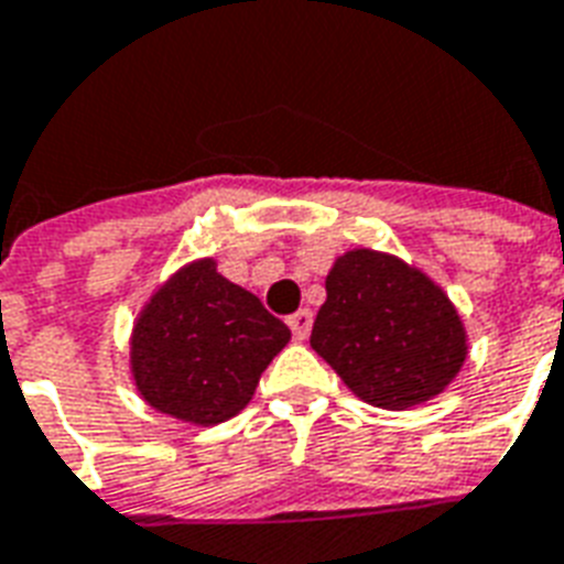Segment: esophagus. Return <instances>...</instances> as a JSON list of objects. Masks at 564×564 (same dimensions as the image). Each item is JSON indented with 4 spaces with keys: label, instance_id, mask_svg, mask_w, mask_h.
<instances>
[{
    "label": "esophagus",
    "instance_id": "34e87169",
    "mask_svg": "<svg viewBox=\"0 0 564 564\" xmlns=\"http://www.w3.org/2000/svg\"><path fill=\"white\" fill-rule=\"evenodd\" d=\"M288 327H291V333H294L297 341H306L308 333H312V312H308V308L294 312V315L288 317Z\"/></svg>",
    "mask_w": 564,
    "mask_h": 564
}]
</instances>
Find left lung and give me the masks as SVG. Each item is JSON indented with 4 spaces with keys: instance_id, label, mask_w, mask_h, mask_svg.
Listing matches in <instances>:
<instances>
[{
    "instance_id": "obj_1",
    "label": "left lung",
    "mask_w": 564,
    "mask_h": 564,
    "mask_svg": "<svg viewBox=\"0 0 564 564\" xmlns=\"http://www.w3.org/2000/svg\"><path fill=\"white\" fill-rule=\"evenodd\" d=\"M324 285L308 341L366 404L416 408L458 378L467 327L425 270L359 247L333 261Z\"/></svg>"
}]
</instances>
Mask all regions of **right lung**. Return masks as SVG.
I'll return each instance as SVG.
<instances>
[{
    "mask_svg": "<svg viewBox=\"0 0 564 564\" xmlns=\"http://www.w3.org/2000/svg\"><path fill=\"white\" fill-rule=\"evenodd\" d=\"M291 329L214 258H196L148 297L130 333V378L148 408L210 427L237 416Z\"/></svg>",
    "mask_w": 564,
    "mask_h": 564,
    "instance_id": "add662e5",
    "label": "right lung"
}]
</instances>
